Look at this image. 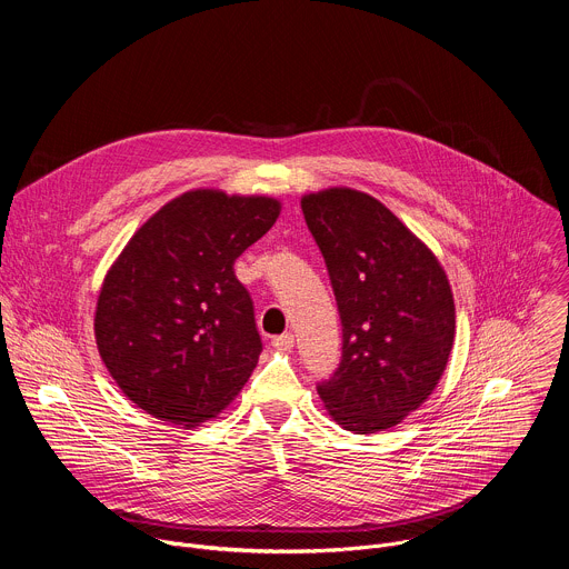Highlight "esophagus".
Wrapping results in <instances>:
<instances>
[{
	"label": "esophagus",
	"mask_w": 569,
	"mask_h": 569,
	"mask_svg": "<svg viewBox=\"0 0 569 569\" xmlns=\"http://www.w3.org/2000/svg\"><path fill=\"white\" fill-rule=\"evenodd\" d=\"M272 347H274V349H281V351L292 349V347H295V336H292V333L277 336V338H272Z\"/></svg>",
	"instance_id": "obj_1"
}]
</instances>
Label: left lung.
<instances>
[{
	"mask_svg": "<svg viewBox=\"0 0 569 569\" xmlns=\"http://www.w3.org/2000/svg\"><path fill=\"white\" fill-rule=\"evenodd\" d=\"M342 321V358L317 393L356 435L389 430L437 387L455 301L437 257L376 198L329 189L301 200Z\"/></svg>",
	"mask_w": 569,
	"mask_h": 569,
	"instance_id": "left-lung-1",
	"label": "left lung"
}]
</instances>
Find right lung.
I'll return each instance as SVG.
<instances>
[{
  "mask_svg": "<svg viewBox=\"0 0 569 569\" xmlns=\"http://www.w3.org/2000/svg\"><path fill=\"white\" fill-rule=\"evenodd\" d=\"M279 209L272 198L198 189L130 238L103 281L94 333L110 376L137 408L193 428L248 382L263 342L233 261Z\"/></svg>",
  "mask_w": 569,
  "mask_h": 569,
  "instance_id": "add662e5",
  "label": "right lung"
}]
</instances>
